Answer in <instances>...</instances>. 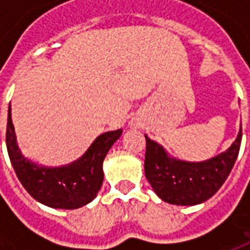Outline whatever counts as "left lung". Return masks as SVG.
I'll list each match as a JSON object with an SVG mask.
<instances>
[{
    "label": "left lung",
    "instance_id": "obj_1",
    "mask_svg": "<svg viewBox=\"0 0 250 250\" xmlns=\"http://www.w3.org/2000/svg\"><path fill=\"white\" fill-rule=\"evenodd\" d=\"M146 136L145 173L154 191L171 205H198L213 197L234 166L242 132L225 152L204 162H186L170 157L157 142Z\"/></svg>",
    "mask_w": 250,
    "mask_h": 250
}]
</instances>
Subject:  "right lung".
<instances>
[{
    "instance_id": "right-lung-1",
    "label": "right lung",
    "mask_w": 250,
    "mask_h": 250,
    "mask_svg": "<svg viewBox=\"0 0 250 250\" xmlns=\"http://www.w3.org/2000/svg\"><path fill=\"white\" fill-rule=\"evenodd\" d=\"M122 130L98 136L76 162L62 167L39 166L21 154L9 108L6 147L10 162L25 190L41 204L56 209H77L89 204L103 184V161Z\"/></svg>"
}]
</instances>
